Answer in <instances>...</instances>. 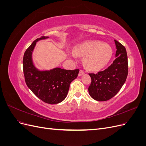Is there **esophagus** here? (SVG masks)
Instances as JSON below:
<instances>
[{"label":"esophagus","mask_w":146,"mask_h":146,"mask_svg":"<svg viewBox=\"0 0 146 146\" xmlns=\"http://www.w3.org/2000/svg\"><path fill=\"white\" fill-rule=\"evenodd\" d=\"M84 74H85V72L83 71L82 70H80V71H79V73H78V76H82Z\"/></svg>","instance_id":"34e87169"}]
</instances>
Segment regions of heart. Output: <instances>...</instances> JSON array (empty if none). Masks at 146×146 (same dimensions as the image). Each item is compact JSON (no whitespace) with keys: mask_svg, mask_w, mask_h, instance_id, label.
Listing matches in <instances>:
<instances>
[{"mask_svg":"<svg viewBox=\"0 0 146 146\" xmlns=\"http://www.w3.org/2000/svg\"><path fill=\"white\" fill-rule=\"evenodd\" d=\"M74 52L77 55L85 56L84 64L92 70L103 68L107 64L112 55L111 48L108 44L96 41L80 44L75 47Z\"/></svg>","mask_w":146,"mask_h":146,"instance_id":"obj_1","label":"heart"}]
</instances>
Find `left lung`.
<instances>
[{"instance_id": "8db88e82", "label": "left lung", "mask_w": 146, "mask_h": 146, "mask_svg": "<svg viewBox=\"0 0 146 146\" xmlns=\"http://www.w3.org/2000/svg\"><path fill=\"white\" fill-rule=\"evenodd\" d=\"M116 58L108 68L98 73L89 74L91 83L88 91L98 101H107L115 96L124 84L128 75V60L125 47L114 40Z\"/></svg>"}]
</instances>
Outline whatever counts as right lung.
<instances>
[{"instance_id":"add662e5","label":"right lung","mask_w":146,"mask_h":146,"mask_svg":"<svg viewBox=\"0 0 146 146\" xmlns=\"http://www.w3.org/2000/svg\"><path fill=\"white\" fill-rule=\"evenodd\" d=\"M48 38L41 36L35 39L25 50L23 70L26 85L33 93L45 103L56 104L66 98L70 84L77 77L79 69L71 70L56 68L49 70H39L35 67L32 53L36 42Z\"/></svg>"}]
</instances>
